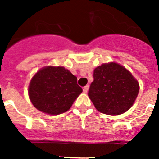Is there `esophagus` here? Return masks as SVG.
I'll list each match as a JSON object with an SVG mask.
<instances>
[{
	"mask_svg": "<svg viewBox=\"0 0 159 159\" xmlns=\"http://www.w3.org/2000/svg\"><path fill=\"white\" fill-rule=\"evenodd\" d=\"M88 88H89V86L88 85H86V86H84V88H83V91H84V93H87L88 92Z\"/></svg>",
	"mask_w": 159,
	"mask_h": 159,
	"instance_id": "1",
	"label": "esophagus"
}]
</instances>
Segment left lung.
Listing matches in <instances>:
<instances>
[{"instance_id": "left-lung-1", "label": "left lung", "mask_w": 159, "mask_h": 159, "mask_svg": "<svg viewBox=\"0 0 159 159\" xmlns=\"http://www.w3.org/2000/svg\"><path fill=\"white\" fill-rule=\"evenodd\" d=\"M88 96L101 113L116 116L128 111L139 91L131 73L116 63L102 64L94 70Z\"/></svg>"}]
</instances>
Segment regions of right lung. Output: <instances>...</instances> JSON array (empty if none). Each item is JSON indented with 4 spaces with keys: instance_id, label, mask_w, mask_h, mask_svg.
Listing matches in <instances>:
<instances>
[{
    "instance_id": "add662e5",
    "label": "right lung",
    "mask_w": 159,
    "mask_h": 159,
    "mask_svg": "<svg viewBox=\"0 0 159 159\" xmlns=\"http://www.w3.org/2000/svg\"><path fill=\"white\" fill-rule=\"evenodd\" d=\"M83 92L77 78L63 67H46L32 77L29 88L33 106L49 115H59L70 109Z\"/></svg>"
}]
</instances>
